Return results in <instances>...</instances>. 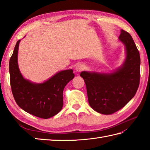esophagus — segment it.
Returning <instances> with one entry per match:
<instances>
[{
    "label": "esophagus",
    "instance_id": "obj_1",
    "mask_svg": "<svg viewBox=\"0 0 150 150\" xmlns=\"http://www.w3.org/2000/svg\"><path fill=\"white\" fill-rule=\"evenodd\" d=\"M84 66L83 64H78L75 68V70L77 72H81L82 71H83L84 69Z\"/></svg>",
    "mask_w": 150,
    "mask_h": 150
}]
</instances>
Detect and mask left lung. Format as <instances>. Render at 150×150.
Instances as JSON below:
<instances>
[{
    "mask_svg": "<svg viewBox=\"0 0 150 150\" xmlns=\"http://www.w3.org/2000/svg\"><path fill=\"white\" fill-rule=\"evenodd\" d=\"M119 40L126 47L122 66L111 73L82 71L88 102L97 112L110 115L119 111L135 96L140 82L139 52L131 35L121 30Z\"/></svg>",
    "mask_w": 150,
    "mask_h": 150,
    "instance_id": "8db88e82",
    "label": "left lung"
}]
</instances>
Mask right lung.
<instances>
[{
	"mask_svg": "<svg viewBox=\"0 0 150 150\" xmlns=\"http://www.w3.org/2000/svg\"><path fill=\"white\" fill-rule=\"evenodd\" d=\"M16 44L9 60V70L13 95L18 106L34 116L48 119L55 115L63 106V90L74 78L72 69L56 73L43 83L35 84L24 79L19 70L17 55L19 42Z\"/></svg>",
	"mask_w": 150,
	"mask_h": 150,
	"instance_id": "obj_1",
	"label": "right lung"
}]
</instances>
